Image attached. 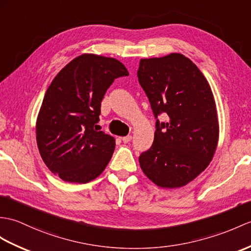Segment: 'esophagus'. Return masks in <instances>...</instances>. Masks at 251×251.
<instances>
[{
  "mask_svg": "<svg viewBox=\"0 0 251 251\" xmlns=\"http://www.w3.org/2000/svg\"><path fill=\"white\" fill-rule=\"evenodd\" d=\"M121 139H122V141H123L124 143H128V142H130V141H131L132 137L128 135V136H126V137H122Z\"/></svg>",
  "mask_w": 251,
  "mask_h": 251,
  "instance_id": "1",
  "label": "esophagus"
}]
</instances>
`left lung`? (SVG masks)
Listing matches in <instances>:
<instances>
[{"instance_id":"obj_1","label":"left lung","mask_w":251,"mask_h":251,"mask_svg":"<svg viewBox=\"0 0 251 251\" xmlns=\"http://www.w3.org/2000/svg\"><path fill=\"white\" fill-rule=\"evenodd\" d=\"M138 80L156 119L154 142L140 155V167L161 188L182 187L205 170L217 148L219 125L211 86L180 53L140 60ZM161 113L169 121L159 122Z\"/></svg>"}]
</instances>
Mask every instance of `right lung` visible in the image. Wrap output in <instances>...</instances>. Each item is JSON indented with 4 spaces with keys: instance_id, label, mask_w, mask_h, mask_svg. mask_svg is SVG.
Wrapping results in <instances>:
<instances>
[{
    "instance_id": "add662e5",
    "label": "right lung",
    "mask_w": 251,
    "mask_h": 251,
    "mask_svg": "<svg viewBox=\"0 0 251 251\" xmlns=\"http://www.w3.org/2000/svg\"><path fill=\"white\" fill-rule=\"evenodd\" d=\"M128 75L113 57L84 53L52 80L36 121L39 154L52 173L79 184L100 176L115 148L113 137L96 129L101 100L114 79Z\"/></svg>"
}]
</instances>
